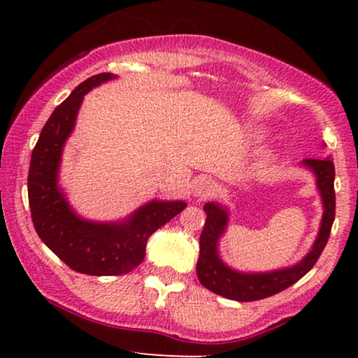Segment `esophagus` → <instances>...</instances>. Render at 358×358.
I'll return each mask as SVG.
<instances>
[{
	"mask_svg": "<svg viewBox=\"0 0 358 358\" xmlns=\"http://www.w3.org/2000/svg\"><path fill=\"white\" fill-rule=\"evenodd\" d=\"M215 190H217V185L210 179H200L194 185V195L199 199L210 197V195L215 194Z\"/></svg>",
	"mask_w": 358,
	"mask_h": 358,
	"instance_id": "1",
	"label": "esophagus"
}]
</instances>
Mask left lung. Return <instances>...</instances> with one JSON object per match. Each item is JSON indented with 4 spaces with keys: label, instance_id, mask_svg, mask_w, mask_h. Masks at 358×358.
<instances>
[{
    "label": "left lung",
    "instance_id": "1",
    "mask_svg": "<svg viewBox=\"0 0 358 358\" xmlns=\"http://www.w3.org/2000/svg\"><path fill=\"white\" fill-rule=\"evenodd\" d=\"M301 164L315 173L317 190H320L322 205H324L320 233H317L311 251L296 266L280 268V271L261 273L234 271L218 256V239L222 238L228 224V212L222 205L208 202L203 205L207 220H205L203 231L200 234V254L197 261V277L205 288L220 296L229 298V300L256 301L285 290L311 271L329 239L332 223H334L336 171L334 163L329 158H308Z\"/></svg>",
    "mask_w": 358,
    "mask_h": 358
}]
</instances>
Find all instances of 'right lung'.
<instances>
[{"label":"right lung","mask_w":358,"mask_h":358,"mask_svg":"<svg viewBox=\"0 0 358 358\" xmlns=\"http://www.w3.org/2000/svg\"><path fill=\"white\" fill-rule=\"evenodd\" d=\"M117 78L99 73L87 78L52 112L32 150L27 176L29 207L38 238L73 271L86 275H122L145 259L148 238L182 212V200H151L125 222H86L73 212L58 187L62 151L75 129L78 110L86 92Z\"/></svg>","instance_id":"right-lung-1"}]
</instances>
